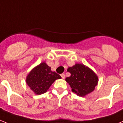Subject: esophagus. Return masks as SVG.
Wrapping results in <instances>:
<instances>
[{
    "label": "esophagus",
    "instance_id": "obj_1",
    "mask_svg": "<svg viewBox=\"0 0 123 123\" xmlns=\"http://www.w3.org/2000/svg\"><path fill=\"white\" fill-rule=\"evenodd\" d=\"M61 76H62V79H65V74H61Z\"/></svg>",
    "mask_w": 123,
    "mask_h": 123
}]
</instances>
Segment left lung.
Returning a JSON list of instances; mask_svg holds the SVG:
<instances>
[{"mask_svg":"<svg viewBox=\"0 0 123 123\" xmlns=\"http://www.w3.org/2000/svg\"><path fill=\"white\" fill-rule=\"evenodd\" d=\"M67 71L71 76L65 79L73 92L80 97H85L94 91L98 81L97 75L92 69L81 63L69 67Z\"/></svg>","mask_w":123,"mask_h":123,"instance_id":"obj_1","label":"left lung"}]
</instances>
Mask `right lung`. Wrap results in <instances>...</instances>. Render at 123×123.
Here are the masks:
<instances>
[{"instance_id":"right-lung-1","label":"right lung","mask_w":123,"mask_h":123,"mask_svg":"<svg viewBox=\"0 0 123 123\" xmlns=\"http://www.w3.org/2000/svg\"><path fill=\"white\" fill-rule=\"evenodd\" d=\"M61 78L44 62L31 69L26 78V82L34 94L41 95L48 91L55 80Z\"/></svg>"}]
</instances>
